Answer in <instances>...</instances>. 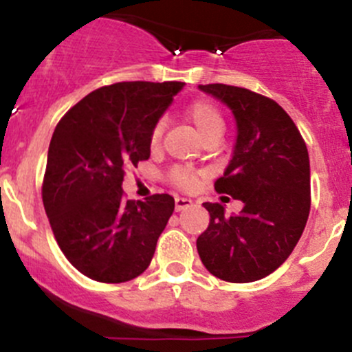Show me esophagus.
Masks as SVG:
<instances>
[{
	"instance_id": "esophagus-1",
	"label": "esophagus",
	"mask_w": 352,
	"mask_h": 352,
	"mask_svg": "<svg viewBox=\"0 0 352 352\" xmlns=\"http://www.w3.org/2000/svg\"><path fill=\"white\" fill-rule=\"evenodd\" d=\"M194 202L187 197H175V211H184L187 208H192Z\"/></svg>"
}]
</instances>
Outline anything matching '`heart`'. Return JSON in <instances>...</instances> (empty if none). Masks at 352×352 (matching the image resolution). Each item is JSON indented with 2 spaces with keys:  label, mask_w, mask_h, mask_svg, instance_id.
<instances>
[{
  "label": "heart",
  "mask_w": 352,
  "mask_h": 352,
  "mask_svg": "<svg viewBox=\"0 0 352 352\" xmlns=\"http://www.w3.org/2000/svg\"><path fill=\"white\" fill-rule=\"evenodd\" d=\"M186 117L190 124H192L194 131L199 134V138L206 136V134L212 133V131H223V116L212 102L209 100H196L189 105L186 110ZM163 134V122H158L153 127L151 133V144L156 146L162 140ZM173 180L177 186L186 187V189H192L197 184V177L189 172H175L173 173Z\"/></svg>",
  "instance_id": "heart-1"
}]
</instances>
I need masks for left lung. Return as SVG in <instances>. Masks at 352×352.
<instances>
[{
    "instance_id": "8db88e82",
    "label": "left lung",
    "mask_w": 352,
    "mask_h": 352,
    "mask_svg": "<svg viewBox=\"0 0 352 352\" xmlns=\"http://www.w3.org/2000/svg\"><path fill=\"white\" fill-rule=\"evenodd\" d=\"M232 110L233 155L216 192L243 202L225 216L219 202H204L209 226L197 239L204 267L228 283H252L274 272L296 247L310 214L307 144L279 104L247 88L199 85Z\"/></svg>"
}]
</instances>
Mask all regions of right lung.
Returning <instances> with one entry per match:
<instances>
[{"label":"right lung","mask_w":352,"mask_h":352,"mask_svg":"<svg viewBox=\"0 0 352 352\" xmlns=\"http://www.w3.org/2000/svg\"><path fill=\"white\" fill-rule=\"evenodd\" d=\"M180 81H122L88 94L52 134L42 201L67 261L87 278L126 283L144 272L175 201H126L124 172L150 158L151 133Z\"/></svg>","instance_id":"1"}]
</instances>
